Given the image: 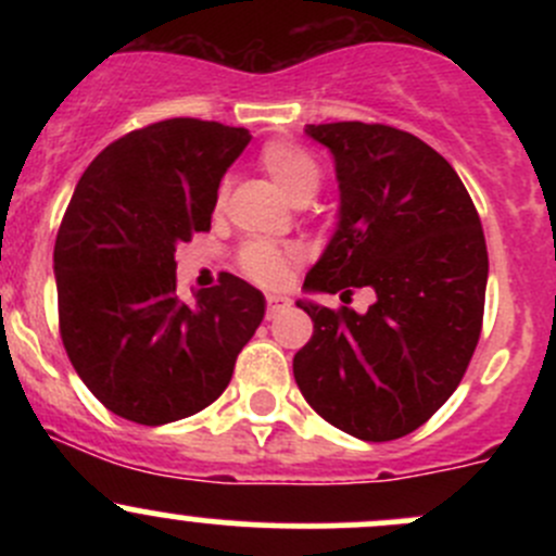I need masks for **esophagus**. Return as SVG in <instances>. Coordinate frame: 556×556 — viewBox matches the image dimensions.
I'll return each mask as SVG.
<instances>
[{
	"label": "esophagus",
	"mask_w": 556,
	"mask_h": 556,
	"mask_svg": "<svg viewBox=\"0 0 556 556\" xmlns=\"http://www.w3.org/2000/svg\"><path fill=\"white\" fill-rule=\"evenodd\" d=\"M288 306H290L288 295H274V293L266 295V317H274L277 312L288 309Z\"/></svg>",
	"instance_id": "obj_1"
}]
</instances>
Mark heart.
<instances>
[{
  "label": "heart",
  "mask_w": 556,
  "mask_h": 556,
  "mask_svg": "<svg viewBox=\"0 0 556 556\" xmlns=\"http://www.w3.org/2000/svg\"><path fill=\"white\" fill-rule=\"evenodd\" d=\"M261 169L268 174L279 193L295 206H304L317 195L323 169L309 150L295 142H271L261 153ZM299 261L295 247H277L266 242L244 244L239 252V268L257 285L277 288L285 282L293 263Z\"/></svg>",
  "instance_id": "obj_1"
}]
</instances>
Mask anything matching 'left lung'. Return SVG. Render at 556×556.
I'll return each mask as SVG.
<instances>
[{"label":"left lung","instance_id":"8db88e82","mask_svg":"<svg viewBox=\"0 0 556 556\" xmlns=\"http://www.w3.org/2000/svg\"><path fill=\"white\" fill-rule=\"evenodd\" d=\"M306 137L333 155L339 223L304 279L306 293L371 288L368 312L295 301L314 333L293 357L306 403L361 441L428 422L463 379L481 333L484 231L444 155L382 123H319Z\"/></svg>","mask_w":556,"mask_h":556}]
</instances>
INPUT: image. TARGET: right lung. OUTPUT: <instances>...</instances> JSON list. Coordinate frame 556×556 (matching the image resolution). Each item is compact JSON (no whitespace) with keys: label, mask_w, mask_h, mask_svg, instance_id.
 Masks as SVG:
<instances>
[{"label":"right lung","mask_w":556,"mask_h":556,"mask_svg":"<svg viewBox=\"0 0 556 556\" xmlns=\"http://www.w3.org/2000/svg\"><path fill=\"white\" fill-rule=\"evenodd\" d=\"M247 142V128L172 117L112 142L77 182L53 250L61 341L117 417L155 428L210 406L266 314L233 274L177 293V244L210 231Z\"/></svg>","instance_id":"obj_1"}]
</instances>
